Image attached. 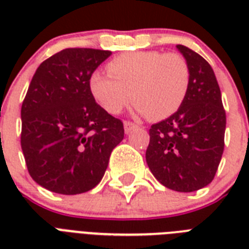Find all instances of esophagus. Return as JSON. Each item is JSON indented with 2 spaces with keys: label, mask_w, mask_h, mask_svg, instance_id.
<instances>
[{
  "label": "esophagus",
  "mask_w": 249,
  "mask_h": 249,
  "mask_svg": "<svg viewBox=\"0 0 249 249\" xmlns=\"http://www.w3.org/2000/svg\"><path fill=\"white\" fill-rule=\"evenodd\" d=\"M134 128H137V124H134V123H132V121H129V120L124 121L125 133H130Z\"/></svg>",
  "instance_id": "esophagus-1"
}]
</instances>
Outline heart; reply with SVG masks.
<instances>
[{"label":"heart","mask_w":249,"mask_h":249,"mask_svg":"<svg viewBox=\"0 0 249 249\" xmlns=\"http://www.w3.org/2000/svg\"><path fill=\"white\" fill-rule=\"evenodd\" d=\"M107 73L94 72L89 89L111 115L136 103V112L150 120H164L183 105L190 86L189 64L177 53H124L109 60Z\"/></svg>","instance_id":"heart-1"}]
</instances>
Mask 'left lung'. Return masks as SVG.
Instances as JSON below:
<instances>
[{
	"instance_id": "left-lung-1",
	"label": "left lung",
	"mask_w": 249,
	"mask_h": 249,
	"mask_svg": "<svg viewBox=\"0 0 249 249\" xmlns=\"http://www.w3.org/2000/svg\"><path fill=\"white\" fill-rule=\"evenodd\" d=\"M177 49L189 64L187 97L177 112L151 125L146 161L161 185L191 193L216 176L225 147L226 112L211 64L183 45Z\"/></svg>"
}]
</instances>
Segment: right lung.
Listing matches in <instances>:
<instances>
[{"mask_svg":"<svg viewBox=\"0 0 249 249\" xmlns=\"http://www.w3.org/2000/svg\"><path fill=\"white\" fill-rule=\"evenodd\" d=\"M108 50L70 48L44 60L21 105L20 144L31 177L63 195L101 182L109 155L124 138L120 119L98 105L89 79Z\"/></svg>","mask_w":249,"mask_h":249,"instance_id":"add662e5","label":"right lung"}]
</instances>
